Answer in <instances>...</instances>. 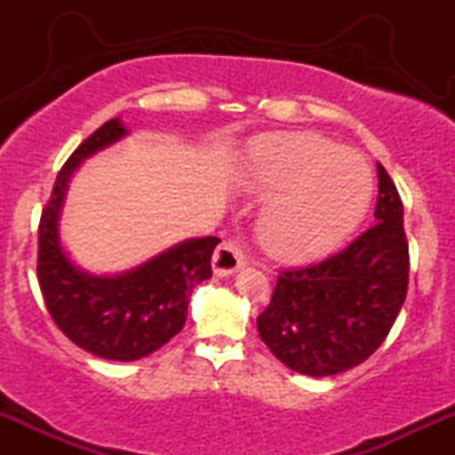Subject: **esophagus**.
<instances>
[{
    "mask_svg": "<svg viewBox=\"0 0 455 455\" xmlns=\"http://www.w3.org/2000/svg\"><path fill=\"white\" fill-rule=\"evenodd\" d=\"M243 265H245V254L242 245L231 242V239H228V242H222L218 245L216 252H213L212 267H213V274L220 275V278L235 274V271L242 269Z\"/></svg>",
    "mask_w": 455,
    "mask_h": 455,
    "instance_id": "34e87169",
    "label": "esophagus"
}]
</instances>
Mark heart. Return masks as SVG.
Masks as SVG:
<instances>
[{
	"instance_id": "1",
	"label": "heart",
	"mask_w": 455,
	"mask_h": 455,
	"mask_svg": "<svg viewBox=\"0 0 455 455\" xmlns=\"http://www.w3.org/2000/svg\"><path fill=\"white\" fill-rule=\"evenodd\" d=\"M242 186L271 198L259 239L278 259L321 257L357 227L372 196L362 156L318 134H269L250 148Z\"/></svg>"
}]
</instances>
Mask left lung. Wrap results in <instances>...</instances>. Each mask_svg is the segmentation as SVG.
Segmentation results:
<instances>
[{"label":"left lung","mask_w":455,"mask_h":455,"mask_svg":"<svg viewBox=\"0 0 455 455\" xmlns=\"http://www.w3.org/2000/svg\"><path fill=\"white\" fill-rule=\"evenodd\" d=\"M374 224L338 254L284 269L257 318L260 340L286 368L331 377L363 363L387 338L409 289L404 210L377 164Z\"/></svg>","instance_id":"1"}]
</instances>
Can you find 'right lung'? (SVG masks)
<instances>
[{
  "label": "right lung",
  "instance_id": "1",
  "mask_svg": "<svg viewBox=\"0 0 455 455\" xmlns=\"http://www.w3.org/2000/svg\"><path fill=\"white\" fill-rule=\"evenodd\" d=\"M128 134L119 119L90 134L57 173L38 227V284L55 325L83 351L113 362L148 357L184 327L188 301L212 278L218 237L186 239L117 275H96L72 263L60 239L68 181L83 160Z\"/></svg>",
  "mask_w": 455,
  "mask_h": 455
}]
</instances>
